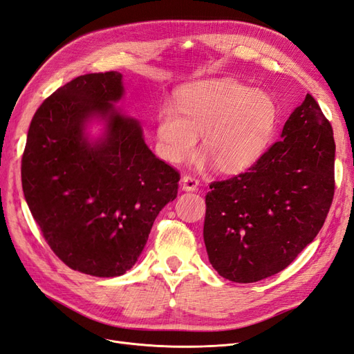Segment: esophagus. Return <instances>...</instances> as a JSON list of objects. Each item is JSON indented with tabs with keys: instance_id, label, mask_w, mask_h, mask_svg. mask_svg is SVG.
Masks as SVG:
<instances>
[{
	"instance_id": "obj_1",
	"label": "esophagus",
	"mask_w": 354,
	"mask_h": 354,
	"mask_svg": "<svg viewBox=\"0 0 354 354\" xmlns=\"http://www.w3.org/2000/svg\"><path fill=\"white\" fill-rule=\"evenodd\" d=\"M198 186H199V180L196 177L185 176V177L181 178V187H183V190L194 192V190H198Z\"/></svg>"
}]
</instances>
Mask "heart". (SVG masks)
Here are the masks:
<instances>
[{
  "mask_svg": "<svg viewBox=\"0 0 354 354\" xmlns=\"http://www.w3.org/2000/svg\"><path fill=\"white\" fill-rule=\"evenodd\" d=\"M177 111L165 105L158 115V140L169 162H183L198 148L223 171H240L265 151L278 121V106L262 89L224 79L183 89Z\"/></svg>",
  "mask_w": 354,
  "mask_h": 354,
  "instance_id": "1",
  "label": "heart"
}]
</instances>
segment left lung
Wrapping results in <instances>:
<instances>
[{
  "label": "left lung",
  "instance_id": "left-lung-1",
  "mask_svg": "<svg viewBox=\"0 0 354 354\" xmlns=\"http://www.w3.org/2000/svg\"><path fill=\"white\" fill-rule=\"evenodd\" d=\"M334 161L333 127L308 93L248 171L209 185L203 240L214 270L254 283L293 262L331 208Z\"/></svg>",
  "mask_w": 354,
  "mask_h": 354
}]
</instances>
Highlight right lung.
Instances as JSON below:
<instances>
[{
	"label": "right lung",
	"mask_w": 354,
	"mask_h": 354,
	"mask_svg": "<svg viewBox=\"0 0 354 354\" xmlns=\"http://www.w3.org/2000/svg\"><path fill=\"white\" fill-rule=\"evenodd\" d=\"M121 77L89 73L48 96L21 156L23 193L45 241L71 270L93 277L123 275L136 263L180 181L146 146L138 121L115 111ZM93 116L107 120V131L89 144L84 126Z\"/></svg>",
	"instance_id": "1"
}]
</instances>
